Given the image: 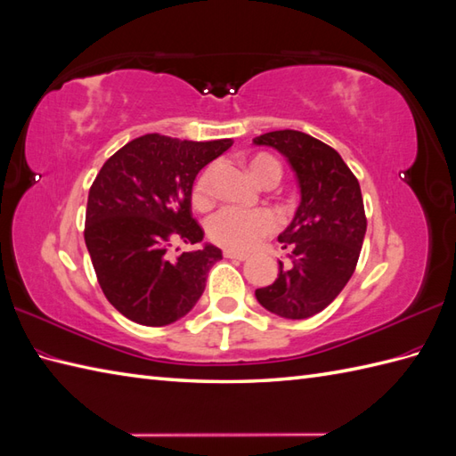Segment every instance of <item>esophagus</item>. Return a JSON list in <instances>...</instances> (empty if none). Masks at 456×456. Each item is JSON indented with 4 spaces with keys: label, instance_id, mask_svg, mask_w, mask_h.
I'll use <instances>...</instances> for the list:
<instances>
[{
    "label": "esophagus",
    "instance_id": "34e87169",
    "mask_svg": "<svg viewBox=\"0 0 456 456\" xmlns=\"http://www.w3.org/2000/svg\"><path fill=\"white\" fill-rule=\"evenodd\" d=\"M225 258H235V260H247L248 254L247 252H240V250H232V248H225L224 250Z\"/></svg>",
    "mask_w": 456,
    "mask_h": 456
}]
</instances>
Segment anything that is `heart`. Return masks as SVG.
I'll use <instances>...</instances> for the list:
<instances>
[{"label": "heart", "instance_id": "heart-1", "mask_svg": "<svg viewBox=\"0 0 456 456\" xmlns=\"http://www.w3.org/2000/svg\"><path fill=\"white\" fill-rule=\"evenodd\" d=\"M248 171L258 183L272 186L278 183L281 175L280 163L272 155L258 153L248 159ZM216 165L206 167L194 184V202L206 206L214 196ZM278 229V216L268 208L240 209V208H221L208 221V235L217 245H224L232 250L252 248L264 237L272 235Z\"/></svg>", "mask_w": 456, "mask_h": 456}]
</instances>
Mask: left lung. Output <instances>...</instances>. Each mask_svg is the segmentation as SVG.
Returning <instances> with one entry per match:
<instances>
[{
    "label": "left lung",
    "mask_w": 456,
    "mask_h": 456,
    "mask_svg": "<svg viewBox=\"0 0 456 456\" xmlns=\"http://www.w3.org/2000/svg\"><path fill=\"white\" fill-rule=\"evenodd\" d=\"M289 159L301 186V204L278 240L289 250L273 283L256 289L258 303L283 319L301 321L324 311L354 276L367 217L362 188L336 150L297 130L254 137Z\"/></svg>",
    "instance_id": "1"
}]
</instances>
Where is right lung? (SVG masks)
<instances>
[{"instance_id": "1", "label": "right lung", "mask_w": 456, "mask_h": 456, "mask_svg": "<svg viewBox=\"0 0 456 456\" xmlns=\"http://www.w3.org/2000/svg\"><path fill=\"white\" fill-rule=\"evenodd\" d=\"M232 140L188 142L145 134L126 143L93 180L85 245L104 297L143 326H167L202 297L221 250L206 245L171 260L173 240L196 245L204 229L192 217L196 175Z\"/></svg>"}]
</instances>
